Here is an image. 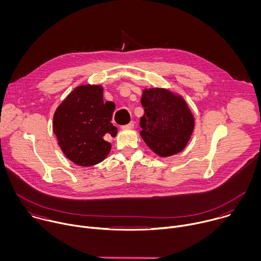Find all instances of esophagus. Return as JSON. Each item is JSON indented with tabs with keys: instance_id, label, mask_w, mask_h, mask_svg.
<instances>
[{
	"instance_id": "esophagus-1",
	"label": "esophagus",
	"mask_w": 261,
	"mask_h": 261,
	"mask_svg": "<svg viewBox=\"0 0 261 261\" xmlns=\"http://www.w3.org/2000/svg\"><path fill=\"white\" fill-rule=\"evenodd\" d=\"M134 124H135V123H134L133 121H131L129 124L122 126V127H121V129H123V130H126V129H132V128L134 127Z\"/></svg>"
}]
</instances>
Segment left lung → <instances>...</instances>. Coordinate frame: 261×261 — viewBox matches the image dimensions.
Listing matches in <instances>:
<instances>
[{
  "label": "left lung",
  "mask_w": 261,
  "mask_h": 261,
  "mask_svg": "<svg viewBox=\"0 0 261 261\" xmlns=\"http://www.w3.org/2000/svg\"><path fill=\"white\" fill-rule=\"evenodd\" d=\"M144 115L140 135L161 157L182 151L194 129V118L186 101L165 89H145L141 97Z\"/></svg>",
  "instance_id": "obj_1"
}]
</instances>
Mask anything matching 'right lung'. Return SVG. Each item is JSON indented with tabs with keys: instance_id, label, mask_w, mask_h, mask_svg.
<instances>
[{
	"instance_id": "right-lung-1",
	"label": "right lung",
	"mask_w": 261,
	"mask_h": 261,
	"mask_svg": "<svg viewBox=\"0 0 261 261\" xmlns=\"http://www.w3.org/2000/svg\"><path fill=\"white\" fill-rule=\"evenodd\" d=\"M114 102L103 101L101 86L85 85L74 89L59 105L54 115V133L65 156L80 166L103 161L111 144L104 136L115 137L111 124Z\"/></svg>"
}]
</instances>
